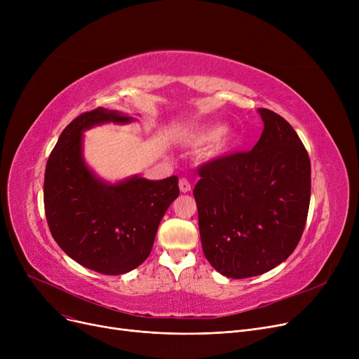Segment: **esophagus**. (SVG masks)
Segmentation results:
<instances>
[{
	"label": "esophagus",
	"instance_id": "34e87169",
	"mask_svg": "<svg viewBox=\"0 0 359 359\" xmlns=\"http://www.w3.org/2000/svg\"><path fill=\"white\" fill-rule=\"evenodd\" d=\"M179 189H180V192H183V194H186V192H191V183H189V180L187 179H180L179 180Z\"/></svg>",
	"mask_w": 359,
	"mask_h": 359
}]
</instances>
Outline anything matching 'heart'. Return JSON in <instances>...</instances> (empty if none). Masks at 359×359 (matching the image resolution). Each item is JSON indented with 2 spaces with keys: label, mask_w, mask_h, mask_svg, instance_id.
<instances>
[{
  "label": "heart",
  "mask_w": 359,
  "mask_h": 359,
  "mask_svg": "<svg viewBox=\"0 0 359 359\" xmlns=\"http://www.w3.org/2000/svg\"><path fill=\"white\" fill-rule=\"evenodd\" d=\"M194 141L203 144L212 141V149L215 154H224L230 151L238 141V137L233 128H218V126H206L199 129L194 135Z\"/></svg>",
  "instance_id": "b5f03b06"
}]
</instances>
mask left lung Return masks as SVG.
Here are the masks:
<instances>
[{
  "instance_id": "left-lung-1",
  "label": "left lung",
  "mask_w": 359,
  "mask_h": 359,
  "mask_svg": "<svg viewBox=\"0 0 359 359\" xmlns=\"http://www.w3.org/2000/svg\"><path fill=\"white\" fill-rule=\"evenodd\" d=\"M257 111L263 132L253 149L203 164L194 189L205 257L234 279L265 273L295 250L311 195L297 132L278 113Z\"/></svg>"
}]
</instances>
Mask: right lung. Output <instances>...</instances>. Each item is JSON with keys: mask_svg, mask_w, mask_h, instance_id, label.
Returning a JSON list of instances; mask_svg holds the SVG:
<instances>
[{"mask_svg": "<svg viewBox=\"0 0 359 359\" xmlns=\"http://www.w3.org/2000/svg\"><path fill=\"white\" fill-rule=\"evenodd\" d=\"M135 118L97 107L75 118L49 156L45 212L52 237L80 265L104 275H122L149 256L161 218L179 196L176 176L148 180L138 175L116 183L94 175L83 154L84 132Z\"/></svg>", "mask_w": 359, "mask_h": 359, "instance_id": "add662e5", "label": "right lung"}]
</instances>
